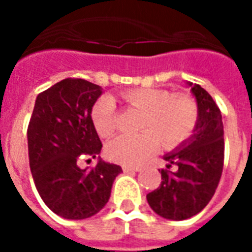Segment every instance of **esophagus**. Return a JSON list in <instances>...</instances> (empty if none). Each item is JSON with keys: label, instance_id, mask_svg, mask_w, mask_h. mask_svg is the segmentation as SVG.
Segmentation results:
<instances>
[{"label": "esophagus", "instance_id": "obj_1", "mask_svg": "<svg viewBox=\"0 0 252 252\" xmlns=\"http://www.w3.org/2000/svg\"><path fill=\"white\" fill-rule=\"evenodd\" d=\"M140 167H139V166H136V167H135V166H123V171H124V173H132V171H140Z\"/></svg>", "mask_w": 252, "mask_h": 252}]
</instances>
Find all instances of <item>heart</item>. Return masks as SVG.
<instances>
[{"label":"heart","instance_id":"b5f03b06","mask_svg":"<svg viewBox=\"0 0 252 252\" xmlns=\"http://www.w3.org/2000/svg\"><path fill=\"white\" fill-rule=\"evenodd\" d=\"M129 106L142 112L139 135H121L108 144L106 155L121 164L136 166L150 158L162 142L174 148L186 142L197 128L200 108L190 94H173L164 89H133L123 93ZM92 121L101 137H110L117 129L113 99H98L92 109Z\"/></svg>","mask_w":252,"mask_h":252}]
</instances>
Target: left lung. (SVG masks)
<instances>
[{"instance_id":"left-lung-1","label":"left lung","mask_w":252,"mask_h":252,"mask_svg":"<svg viewBox=\"0 0 252 252\" xmlns=\"http://www.w3.org/2000/svg\"><path fill=\"white\" fill-rule=\"evenodd\" d=\"M188 83L200 108V120L191 137L164 157L169 163L159 170L162 182L147 194L153 211L169 220H186L200 213L215 194L224 166L221 112L205 89Z\"/></svg>"}]
</instances>
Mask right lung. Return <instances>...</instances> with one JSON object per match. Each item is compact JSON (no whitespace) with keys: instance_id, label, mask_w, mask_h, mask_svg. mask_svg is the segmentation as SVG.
<instances>
[{"instance_id":"right-lung-1","label":"right lung","mask_w":252,"mask_h":252,"mask_svg":"<svg viewBox=\"0 0 252 252\" xmlns=\"http://www.w3.org/2000/svg\"><path fill=\"white\" fill-rule=\"evenodd\" d=\"M98 85L66 78L41 92L28 124V155L41 200L58 216L82 220L98 213L109 200L121 167L99 159L81 169L79 159L95 158L102 148L92 121L101 95Z\"/></svg>"}]
</instances>
